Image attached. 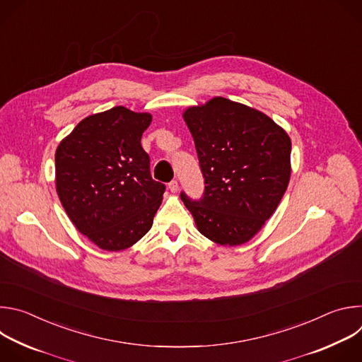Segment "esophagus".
Listing matches in <instances>:
<instances>
[{
    "label": "esophagus",
    "instance_id": "1",
    "mask_svg": "<svg viewBox=\"0 0 362 362\" xmlns=\"http://www.w3.org/2000/svg\"><path fill=\"white\" fill-rule=\"evenodd\" d=\"M168 187H169V190H170L172 193H176V192L179 190V183H177L176 180H172V182L169 183V186H168Z\"/></svg>",
    "mask_w": 362,
    "mask_h": 362
}]
</instances>
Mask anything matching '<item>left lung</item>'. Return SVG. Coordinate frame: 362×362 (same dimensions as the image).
Returning <instances> with one entry per match:
<instances>
[{"instance_id": "8db88e82", "label": "left lung", "mask_w": 362, "mask_h": 362, "mask_svg": "<svg viewBox=\"0 0 362 362\" xmlns=\"http://www.w3.org/2000/svg\"><path fill=\"white\" fill-rule=\"evenodd\" d=\"M204 177L202 199L180 193L197 230L215 243L250 240L291 177V139L271 117L225 97L185 110Z\"/></svg>"}]
</instances>
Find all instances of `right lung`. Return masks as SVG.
<instances>
[{
	"mask_svg": "<svg viewBox=\"0 0 362 362\" xmlns=\"http://www.w3.org/2000/svg\"><path fill=\"white\" fill-rule=\"evenodd\" d=\"M151 115L123 106L83 119L56 150V189L80 233L123 250L151 228L165 185L151 179L140 140Z\"/></svg>",
	"mask_w": 362,
	"mask_h": 362,
	"instance_id": "add662e5",
	"label": "right lung"
}]
</instances>
